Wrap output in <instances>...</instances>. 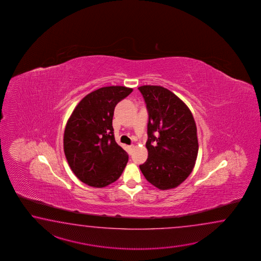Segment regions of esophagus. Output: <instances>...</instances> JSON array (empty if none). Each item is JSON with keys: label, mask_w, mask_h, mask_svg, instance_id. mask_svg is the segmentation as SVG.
Segmentation results:
<instances>
[{"label": "esophagus", "mask_w": 261, "mask_h": 261, "mask_svg": "<svg viewBox=\"0 0 261 261\" xmlns=\"http://www.w3.org/2000/svg\"><path fill=\"white\" fill-rule=\"evenodd\" d=\"M133 148H134L133 145H128V153L129 155L133 153Z\"/></svg>", "instance_id": "obj_1"}]
</instances>
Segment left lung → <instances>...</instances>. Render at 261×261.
<instances>
[{"mask_svg": "<svg viewBox=\"0 0 261 261\" xmlns=\"http://www.w3.org/2000/svg\"><path fill=\"white\" fill-rule=\"evenodd\" d=\"M148 112V158L140 170L161 190L174 189L189 177L199 144L194 117L183 100L161 86L138 88Z\"/></svg>", "mask_w": 261, "mask_h": 261, "instance_id": "left-lung-1", "label": "left lung"}]
</instances>
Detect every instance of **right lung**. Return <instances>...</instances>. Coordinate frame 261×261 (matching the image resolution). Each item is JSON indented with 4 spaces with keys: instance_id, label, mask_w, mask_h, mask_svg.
Returning <instances> with one entry per match:
<instances>
[{
    "instance_id": "1",
    "label": "right lung",
    "mask_w": 261,
    "mask_h": 261,
    "mask_svg": "<svg viewBox=\"0 0 261 261\" xmlns=\"http://www.w3.org/2000/svg\"><path fill=\"white\" fill-rule=\"evenodd\" d=\"M133 92L122 86L105 87L84 97L67 121L63 148L75 176L93 188L120 177L128 161L117 144L112 126L117 103Z\"/></svg>"
}]
</instances>
